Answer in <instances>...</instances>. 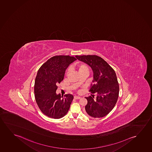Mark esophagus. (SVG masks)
<instances>
[{
  "label": "esophagus",
  "mask_w": 152,
  "mask_h": 152,
  "mask_svg": "<svg viewBox=\"0 0 152 152\" xmlns=\"http://www.w3.org/2000/svg\"><path fill=\"white\" fill-rule=\"evenodd\" d=\"M80 98V97H79V96H74V99H79Z\"/></svg>",
  "instance_id": "34e87169"
}]
</instances>
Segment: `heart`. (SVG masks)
<instances>
[{"mask_svg":"<svg viewBox=\"0 0 152 152\" xmlns=\"http://www.w3.org/2000/svg\"><path fill=\"white\" fill-rule=\"evenodd\" d=\"M78 72L79 73H83V72H89L88 66L85 64L80 63L78 64L76 67Z\"/></svg>","mask_w":152,"mask_h":152,"instance_id":"obj_1","label":"heart"}]
</instances>
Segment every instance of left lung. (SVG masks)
Wrapping results in <instances>:
<instances>
[{
    "label": "left lung",
    "mask_w": 152,
    "mask_h": 152,
    "mask_svg": "<svg viewBox=\"0 0 152 152\" xmlns=\"http://www.w3.org/2000/svg\"><path fill=\"white\" fill-rule=\"evenodd\" d=\"M75 57L90 66L93 70V85L89 91L97 97H86L85 110L93 118L106 116L115 107L119 96V86L113 69L101 57L97 55H82Z\"/></svg>",
    "instance_id": "8db88e82"
}]
</instances>
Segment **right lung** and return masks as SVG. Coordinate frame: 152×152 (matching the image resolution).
<instances>
[{"instance_id": "right-lung-1", "label": "right lung", "mask_w": 152, "mask_h": 152, "mask_svg": "<svg viewBox=\"0 0 152 152\" xmlns=\"http://www.w3.org/2000/svg\"><path fill=\"white\" fill-rule=\"evenodd\" d=\"M75 60V57L69 55L54 56L37 72L34 84L35 100L42 113L49 118L60 119L70 108L73 95L66 94L63 97L60 94L57 95L56 85L63 80L66 68Z\"/></svg>"}]
</instances>
